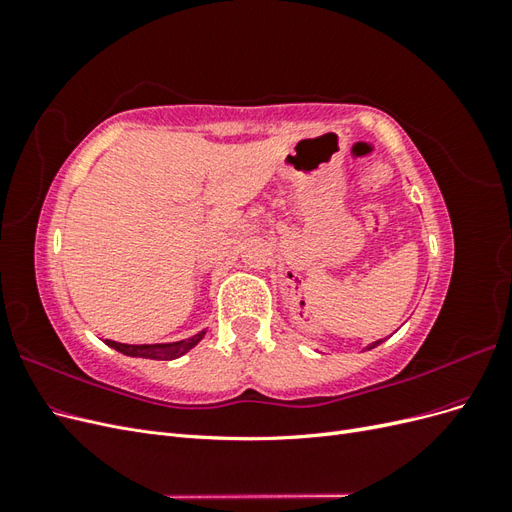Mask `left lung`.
<instances>
[{
	"label": "left lung",
	"instance_id": "8db88e82",
	"mask_svg": "<svg viewBox=\"0 0 512 512\" xmlns=\"http://www.w3.org/2000/svg\"><path fill=\"white\" fill-rule=\"evenodd\" d=\"M378 344H382V342H376V344H371V346H369V348H376V346H378Z\"/></svg>",
	"mask_w": 512,
	"mask_h": 512
}]
</instances>
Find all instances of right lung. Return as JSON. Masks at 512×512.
Instances as JSON below:
<instances>
[{"mask_svg": "<svg viewBox=\"0 0 512 512\" xmlns=\"http://www.w3.org/2000/svg\"><path fill=\"white\" fill-rule=\"evenodd\" d=\"M205 337V331H200L188 339H181V342H173V344H141V346H130V344H119V342H111L106 339V346L115 348L121 354L128 356H141V359H156V361H173L179 359L181 354H185L188 350H192L200 339Z\"/></svg>", "mask_w": 512, "mask_h": 512, "instance_id": "1", "label": "right lung"}]
</instances>
